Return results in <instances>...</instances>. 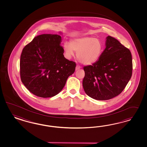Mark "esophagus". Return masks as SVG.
<instances>
[{
	"label": "esophagus",
	"instance_id": "obj_1",
	"mask_svg": "<svg viewBox=\"0 0 147 147\" xmlns=\"http://www.w3.org/2000/svg\"><path fill=\"white\" fill-rule=\"evenodd\" d=\"M81 68V67H80L79 65H76V71H77V70H78V69H79Z\"/></svg>",
	"mask_w": 147,
	"mask_h": 147
}]
</instances>
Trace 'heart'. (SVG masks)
<instances>
[{
    "label": "heart",
    "instance_id": "b5f03b06",
    "mask_svg": "<svg viewBox=\"0 0 147 147\" xmlns=\"http://www.w3.org/2000/svg\"><path fill=\"white\" fill-rule=\"evenodd\" d=\"M102 45L99 40L92 37H84L71 40L70 44L66 42L63 49L68 58L74 55V51L80 62L90 65L95 62L102 52Z\"/></svg>",
    "mask_w": 147,
    "mask_h": 147
}]
</instances>
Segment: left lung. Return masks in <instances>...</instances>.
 <instances>
[{
	"label": "left lung",
	"mask_w": 147,
	"mask_h": 147,
	"mask_svg": "<svg viewBox=\"0 0 147 147\" xmlns=\"http://www.w3.org/2000/svg\"><path fill=\"white\" fill-rule=\"evenodd\" d=\"M106 46L97 61L84 67L85 93L97 100H107L119 95L132 76L130 50L111 36H107Z\"/></svg>",
	"instance_id": "8db88e82"
}]
</instances>
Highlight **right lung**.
<instances>
[{
    "mask_svg": "<svg viewBox=\"0 0 147 147\" xmlns=\"http://www.w3.org/2000/svg\"><path fill=\"white\" fill-rule=\"evenodd\" d=\"M61 36L44 34L36 36L22 49L20 75L31 93L41 98L59 93L69 76L75 71L76 63L64 57Z\"/></svg>",
    "mask_w": 147,
    "mask_h": 147,
    "instance_id": "add662e5",
    "label": "right lung"
}]
</instances>
